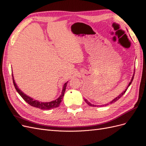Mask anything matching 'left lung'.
Instances as JSON below:
<instances>
[{
  "instance_id": "1",
  "label": "left lung",
  "mask_w": 146,
  "mask_h": 146,
  "mask_svg": "<svg viewBox=\"0 0 146 146\" xmlns=\"http://www.w3.org/2000/svg\"><path fill=\"white\" fill-rule=\"evenodd\" d=\"M134 76H135V72L133 73V77H132V78H131V81H130V82L129 83V85H128L127 86V88H126V89L125 90V91H123V92H122V93L120 94V95H119L117 97V98H114L112 101H111V102H110V104H113V103H114V102H116L117 100H118L119 99H120L121 98V97L123 95V94H124V93H125V92H126V91L127 90V89H128V88H129V86L131 85V82H132V81H133V78H134ZM85 101L86 102V103L88 105H90V106H91V107H96V106H98V105H92V104H91L90 102H88L86 99H85ZM108 105V104H106L105 105Z\"/></svg>"
}]
</instances>
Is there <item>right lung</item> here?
<instances>
[{"instance_id": "right-lung-1", "label": "right lung", "mask_w": 146, "mask_h": 146, "mask_svg": "<svg viewBox=\"0 0 146 146\" xmlns=\"http://www.w3.org/2000/svg\"><path fill=\"white\" fill-rule=\"evenodd\" d=\"M12 77H13V84H14L16 90L17 91V92H18L19 94L22 97V98H23V99L26 102L28 103L30 105L32 106L33 107L40 108L41 110H50L52 108H55L56 107H58L60 105L61 100H62V99L63 98V96L64 95V92L66 90V86H67V83L68 82H67L64 83V85H63L62 92H61V94L58 99H56V100L51 101V102H39L38 100H33V99L31 98L30 97L25 94L23 91H21L20 89H19V88L16 85V84L14 80V77H13V74H12Z\"/></svg>"}]
</instances>
